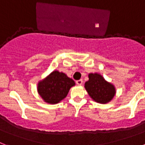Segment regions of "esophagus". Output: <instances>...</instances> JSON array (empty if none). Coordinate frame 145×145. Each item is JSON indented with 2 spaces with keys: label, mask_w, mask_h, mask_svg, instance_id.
<instances>
[{
  "label": "esophagus",
  "mask_w": 145,
  "mask_h": 145,
  "mask_svg": "<svg viewBox=\"0 0 145 145\" xmlns=\"http://www.w3.org/2000/svg\"><path fill=\"white\" fill-rule=\"evenodd\" d=\"M76 83L77 84L78 86H81V85H82V80H76Z\"/></svg>",
  "instance_id": "obj_1"
}]
</instances>
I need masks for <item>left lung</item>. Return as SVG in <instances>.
Returning a JSON list of instances; mask_svg holds the SVG:
<instances>
[{
    "label": "left lung",
    "instance_id": "left-lung-1",
    "mask_svg": "<svg viewBox=\"0 0 145 145\" xmlns=\"http://www.w3.org/2000/svg\"><path fill=\"white\" fill-rule=\"evenodd\" d=\"M88 78L89 80L85 83V88L91 99L101 104L110 102L116 94L114 85L107 82L98 73H91Z\"/></svg>",
    "mask_w": 145,
    "mask_h": 145
}]
</instances>
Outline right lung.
Instances as JSON below:
<instances>
[{
  "label": "right lung",
  "mask_w": 145,
  "mask_h": 145,
  "mask_svg": "<svg viewBox=\"0 0 145 145\" xmlns=\"http://www.w3.org/2000/svg\"><path fill=\"white\" fill-rule=\"evenodd\" d=\"M74 81L65 74L54 71L37 84V92L44 102L57 104L66 97Z\"/></svg>",
  "instance_id": "1"
}]
</instances>
